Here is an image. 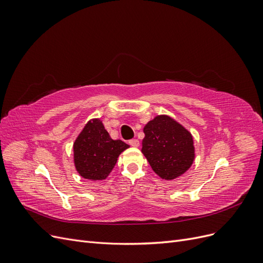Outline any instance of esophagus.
<instances>
[{
	"instance_id": "esophagus-1",
	"label": "esophagus",
	"mask_w": 263,
	"mask_h": 263,
	"mask_svg": "<svg viewBox=\"0 0 263 263\" xmlns=\"http://www.w3.org/2000/svg\"><path fill=\"white\" fill-rule=\"evenodd\" d=\"M129 145L132 147H138L139 146V140L138 139H130L129 140Z\"/></svg>"
}]
</instances>
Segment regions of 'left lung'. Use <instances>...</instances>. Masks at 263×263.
Listing matches in <instances>:
<instances>
[{"mask_svg":"<svg viewBox=\"0 0 263 263\" xmlns=\"http://www.w3.org/2000/svg\"><path fill=\"white\" fill-rule=\"evenodd\" d=\"M141 153L153 170L164 180L186 172L195 158L191 133L168 115H158L144 127Z\"/></svg>","mask_w":263,"mask_h":263,"instance_id":"8db88e82","label":"left lung"}]
</instances>
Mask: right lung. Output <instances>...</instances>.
<instances>
[{
  "label": "right lung",
  "instance_id": "obj_1",
  "mask_svg": "<svg viewBox=\"0 0 263 263\" xmlns=\"http://www.w3.org/2000/svg\"><path fill=\"white\" fill-rule=\"evenodd\" d=\"M129 146L114 140L99 118L84 126L73 144L74 165L84 179L100 181L107 178L117 162V158Z\"/></svg>",
  "mask_w": 263,
  "mask_h": 263
}]
</instances>
